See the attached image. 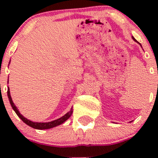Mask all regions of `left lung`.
<instances>
[{
  "label": "left lung",
  "instance_id": "left-lung-1",
  "mask_svg": "<svg viewBox=\"0 0 158 158\" xmlns=\"http://www.w3.org/2000/svg\"><path fill=\"white\" fill-rule=\"evenodd\" d=\"M132 39H133V40H135V42H137V43H138V41H137V40H135V38H134V37H132ZM139 44H140V43H139Z\"/></svg>",
  "mask_w": 158,
  "mask_h": 158
}]
</instances>
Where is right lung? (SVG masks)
Segmentation results:
<instances>
[{
	"label": "right lung",
	"instance_id": "1",
	"mask_svg": "<svg viewBox=\"0 0 158 158\" xmlns=\"http://www.w3.org/2000/svg\"><path fill=\"white\" fill-rule=\"evenodd\" d=\"M7 93H8V100H9V102H10L11 106H12V109H13L14 111H15V112L16 113V115H17L19 118H21V120L23 121V123H25L27 124V125H28V126L31 127L32 128H35V129H38V130L50 129V128H53L54 127L61 125V124L63 123L65 121H66L67 119L71 116V115H72V113H73V107H72L69 112H67L65 115H63V116L61 117V118H58V119H56V120L51 121V122H48V123L32 122V121L27 119V118L23 117V115L19 113V110L17 109V107H16V105L14 104L13 101H12V97H11V95H10V91H9V88L8 87V91H7Z\"/></svg>",
	"mask_w": 158,
	"mask_h": 158
}]
</instances>
